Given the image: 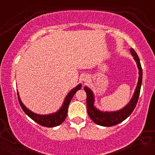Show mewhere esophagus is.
<instances>
[{
	"mask_svg": "<svg viewBox=\"0 0 155 155\" xmlns=\"http://www.w3.org/2000/svg\"><path fill=\"white\" fill-rule=\"evenodd\" d=\"M82 80H83L84 81H87V80H88V78H87V77H86V76H85V77H84V78H83Z\"/></svg>",
	"mask_w": 155,
	"mask_h": 155,
	"instance_id": "esophagus-1",
	"label": "esophagus"
}]
</instances>
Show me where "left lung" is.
<instances>
[{"instance_id":"1","label":"left lung","mask_w":155,"mask_h":155,"mask_svg":"<svg viewBox=\"0 0 155 155\" xmlns=\"http://www.w3.org/2000/svg\"><path fill=\"white\" fill-rule=\"evenodd\" d=\"M130 51L131 54H132L137 64L139 76H138V81L132 98L124 107L114 111H101L94 106L95 95H94L92 90L87 86L84 87V90H85L87 93V107L88 115L90 117V119L98 125L104 126V127H111V126L116 125V124L120 123L122 121L126 120L131 114L134 108H136L140 95L143 73H142L141 65H140V60L138 54L132 48L130 49Z\"/></svg>"}]
</instances>
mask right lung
Returning <instances> with one entry per match:
<instances>
[{"label":"right lung","mask_w":155,"mask_h":155,"mask_svg":"<svg viewBox=\"0 0 155 155\" xmlns=\"http://www.w3.org/2000/svg\"><path fill=\"white\" fill-rule=\"evenodd\" d=\"M81 87V84H79L77 85L76 87L72 89V90L68 93L65 100L63 101V105H62L60 109L58 110V111L52 114H35L34 112L31 111V110L28 109V108L23 104L20 97H19L18 92H17V95H18V100L19 104H20L23 111H24L25 113L28 117H31L32 120L35 121V122H37L38 124H41V125L47 127H53L60 125V124H62L64 121H65V118H66L67 117L68 108L69 104H70L72 97H74V94H75L78 90H79Z\"/></svg>","instance_id":"add662e5"}]
</instances>
